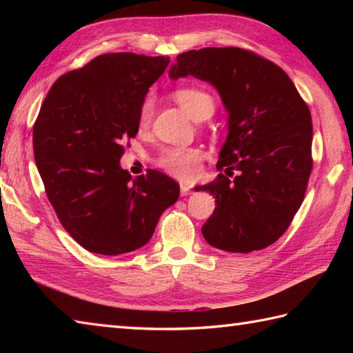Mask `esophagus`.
Wrapping results in <instances>:
<instances>
[{
  "instance_id": "esophagus-1",
  "label": "esophagus",
  "mask_w": 353,
  "mask_h": 353,
  "mask_svg": "<svg viewBox=\"0 0 353 353\" xmlns=\"http://www.w3.org/2000/svg\"><path fill=\"white\" fill-rule=\"evenodd\" d=\"M191 192H192V191H191V188H190L188 185H181V194H182L183 197H185V196H190Z\"/></svg>"
}]
</instances>
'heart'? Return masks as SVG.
<instances>
[{"label":"heart","instance_id":"1","mask_svg":"<svg viewBox=\"0 0 353 353\" xmlns=\"http://www.w3.org/2000/svg\"><path fill=\"white\" fill-rule=\"evenodd\" d=\"M174 99L179 103V106H181L192 119H196V121L209 118L215 110V101L212 99V95L205 91V89L197 86L177 88L174 92ZM152 117L153 99L148 95L141 103V108L138 112V125L147 127L150 121H152ZM200 162V150L186 147L165 148L156 159L157 167L183 182L194 181V179L199 176Z\"/></svg>","mask_w":353,"mask_h":353}]
</instances>
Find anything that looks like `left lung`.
<instances>
[{
	"instance_id": "left-lung-1",
	"label": "left lung",
	"mask_w": 353,
	"mask_h": 353,
	"mask_svg": "<svg viewBox=\"0 0 353 353\" xmlns=\"http://www.w3.org/2000/svg\"><path fill=\"white\" fill-rule=\"evenodd\" d=\"M186 76L214 85L229 112L216 163L226 174L196 188L211 192L216 203L201 234L220 250L265 249L283 235L305 199L312 171L308 104L281 66L244 48L182 52L170 77Z\"/></svg>"
}]
</instances>
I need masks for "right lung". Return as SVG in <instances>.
Masks as SVG:
<instances>
[{
	"label": "right lung",
	"mask_w": 353,
	"mask_h": 353,
	"mask_svg": "<svg viewBox=\"0 0 353 353\" xmlns=\"http://www.w3.org/2000/svg\"><path fill=\"white\" fill-rule=\"evenodd\" d=\"M168 57L109 52L59 77L33 125L34 161L59 221L83 249L115 256L147 244L179 183L161 171L132 179L124 141Z\"/></svg>",
	"instance_id": "add662e5"
}]
</instances>
